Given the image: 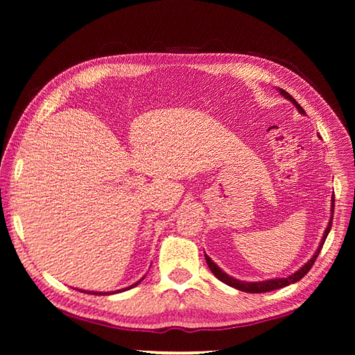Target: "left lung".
I'll return each instance as SVG.
<instances>
[{
    "instance_id": "1",
    "label": "left lung",
    "mask_w": 355,
    "mask_h": 355,
    "mask_svg": "<svg viewBox=\"0 0 355 355\" xmlns=\"http://www.w3.org/2000/svg\"><path fill=\"white\" fill-rule=\"evenodd\" d=\"M277 91L280 92V95H284V97L286 100H290L291 103L297 107V111L300 114H305V111L302 110V106H300L296 100H294L290 94L285 92L284 89H277ZM334 207H335V197H332V200H330V211H332V214H330V219H329V224L326 227V230H324V235L321 238V243L320 245H318L316 252L313 254V257L310 258V260L304 264L302 268H299L296 272H293L290 275H286V277H277V279H269V280H261V282H244V280H238L235 277H232V275H228L227 272L222 271V269L216 264L211 258H209L207 254H205V260H207V264L209 268V271H211L216 277H218L220 282H224L225 285L228 286H233L236 288V290L239 291H244V293H268V291H274V290H279V288H284V286H288L291 284H296V282H299L300 279L304 277L305 274H307L311 266H313V263L316 261V257L320 255V252L322 249V244L324 241H326V238L329 235L330 228H332V219H334Z\"/></svg>"
}]
</instances>
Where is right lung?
<instances>
[{
	"label": "right lung",
	"instance_id": "add662e5",
	"mask_svg": "<svg viewBox=\"0 0 355 355\" xmlns=\"http://www.w3.org/2000/svg\"><path fill=\"white\" fill-rule=\"evenodd\" d=\"M142 280H144V277H142L141 280H137V282H136V284H133V285H130L128 288H123V290H119V291H125V290H130V288H133V286H136V285H139ZM119 291H117V293H119ZM84 293H89V294H111V293H98V291H84ZM114 293H116V291H114Z\"/></svg>",
	"mask_w": 355,
	"mask_h": 355
}]
</instances>
